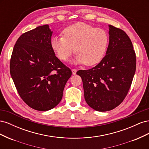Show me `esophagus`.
Returning a JSON list of instances; mask_svg holds the SVG:
<instances>
[{
  "label": "esophagus",
  "mask_w": 149,
  "mask_h": 149,
  "mask_svg": "<svg viewBox=\"0 0 149 149\" xmlns=\"http://www.w3.org/2000/svg\"><path fill=\"white\" fill-rule=\"evenodd\" d=\"M71 71H72V73H73V74H76V72H77V70H76V69H72Z\"/></svg>",
  "instance_id": "34e87169"
}]
</instances>
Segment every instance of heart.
<instances>
[{"label": "heart", "instance_id": "heart-1", "mask_svg": "<svg viewBox=\"0 0 149 149\" xmlns=\"http://www.w3.org/2000/svg\"><path fill=\"white\" fill-rule=\"evenodd\" d=\"M63 33L64 37L55 36L50 40L52 48L60 60H67L75 51L74 63L93 66L104 56L109 41L104 30L78 22L68 26Z\"/></svg>", "mask_w": 149, "mask_h": 149}]
</instances>
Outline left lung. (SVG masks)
Masks as SVG:
<instances>
[{
    "instance_id": "left-lung-1",
    "label": "left lung",
    "mask_w": 149,
    "mask_h": 149,
    "mask_svg": "<svg viewBox=\"0 0 149 149\" xmlns=\"http://www.w3.org/2000/svg\"><path fill=\"white\" fill-rule=\"evenodd\" d=\"M109 42L105 56L93 68L79 70L84 99L97 111H111L127 96L136 69L131 40L124 31L109 25Z\"/></svg>"
}]
</instances>
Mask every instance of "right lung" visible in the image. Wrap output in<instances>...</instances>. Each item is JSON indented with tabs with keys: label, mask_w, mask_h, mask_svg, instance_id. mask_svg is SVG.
I'll use <instances>...</instances> for the list:
<instances>
[{
	"label": "right lung",
	"mask_w": 149,
	"mask_h": 149,
	"mask_svg": "<svg viewBox=\"0 0 149 149\" xmlns=\"http://www.w3.org/2000/svg\"><path fill=\"white\" fill-rule=\"evenodd\" d=\"M48 25L37 26L17 40L10 62L18 93L32 109L46 111L61 101L72 72L55 56Z\"/></svg>",
	"instance_id": "obj_1"
}]
</instances>
